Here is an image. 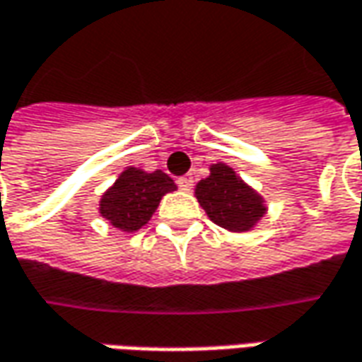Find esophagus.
<instances>
[{
	"label": "esophagus",
	"mask_w": 362,
	"mask_h": 362,
	"mask_svg": "<svg viewBox=\"0 0 362 362\" xmlns=\"http://www.w3.org/2000/svg\"><path fill=\"white\" fill-rule=\"evenodd\" d=\"M178 186H180V190H186V192H190L194 186V178L190 174H186V176H180L178 178Z\"/></svg>",
	"instance_id": "obj_1"
}]
</instances>
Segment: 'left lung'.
Segmentation results:
<instances>
[{
	"mask_svg": "<svg viewBox=\"0 0 362 362\" xmlns=\"http://www.w3.org/2000/svg\"><path fill=\"white\" fill-rule=\"evenodd\" d=\"M194 196L208 218L228 232L255 230L268 210L264 198L224 162L210 164V174L196 184Z\"/></svg>",
	"mask_w": 362,
	"mask_h": 362,
	"instance_id": "obj_1",
	"label": "left lung"
}]
</instances>
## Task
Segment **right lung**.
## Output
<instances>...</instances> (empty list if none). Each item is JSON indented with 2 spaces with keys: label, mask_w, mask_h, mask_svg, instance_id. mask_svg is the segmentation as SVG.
I'll list each match as a JSON object with an SVG mask.
<instances>
[{
  "label": "right lung",
  "mask_w": 362,
  "mask_h": 362,
  "mask_svg": "<svg viewBox=\"0 0 362 362\" xmlns=\"http://www.w3.org/2000/svg\"><path fill=\"white\" fill-rule=\"evenodd\" d=\"M178 186L166 172L128 166L116 182L100 196V216L106 218L116 230L138 232L156 212L160 200Z\"/></svg>",
  "instance_id": "1"
}]
</instances>
